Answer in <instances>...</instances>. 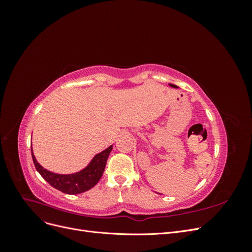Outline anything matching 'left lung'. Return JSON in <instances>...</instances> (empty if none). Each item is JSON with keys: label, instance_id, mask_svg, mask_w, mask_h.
Returning <instances> with one entry per match:
<instances>
[{"label": "left lung", "instance_id": "left-lung-1", "mask_svg": "<svg viewBox=\"0 0 252 252\" xmlns=\"http://www.w3.org/2000/svg\"><path fill=\"white\" fill-rule=\"evenodd\" d=\"M169 85H170L171 87H173V88H178V86H177V85H173V84H169Z\"/></svg>", "mask_w": 252, "mask_h": 252}]
</instances>
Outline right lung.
I'll return each mask as SVG.
<instances>
[{
  "mask_svg": "<svg viewBox=\"0 0 252 252\" xmlns=\"http://www.w3.org/2000/svg\"><path fill=\"white\" fill-rule=\"evenodd\" d=\"M111 150L112 145L108 148L103 150L102 152H100V154L95 155L85 168L70 174L55 173L43 168V167L37 163L36 158L33 155L32 148V156L37 172H39L43 177V179L48 182L53 188H56L60 190V191L67 194H79L91 189L96 185V183L98 181H100L105 170V166L106 163H107V158Z\"/></svg>",
  "mask_w": 252,
  "mask_h": 252,
  "instance_id": "right-lung-1",
  "label": "right lung"
}]
</instances>
